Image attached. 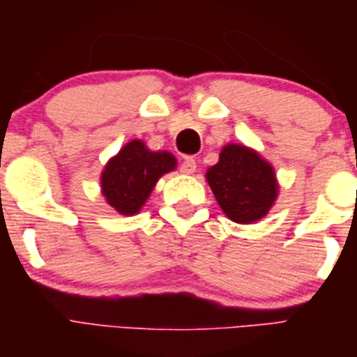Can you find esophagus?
Listing matches in <instances>:
<instances>
[{
    "label": "esophagus",
    "instance_id": "1",
    "mask_svg": "<svg viewBox=\"0 0 357 357\" xmlns=\"http://www.w3.org/2000/svg\"><path fill=\"white\" fill-rule=\"evenodd\" d=\"M181 172L184 173V175H193V173L197 172V160L191 159V157H189V159L182 160Z\"/></svg>",
    "mask_w": 357,
    "mask_h": 357
}]
</instances>
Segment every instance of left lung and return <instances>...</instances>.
Instances as JSON below:
<instances>
[{"label": "left lung", "mask_w": 357, "mask_h": 357, "mask_svg": "<svg viewBox=\"0 0 357 357\" xmlns=\"http://www.w3.org/2000/svg\"><path fill=\"white\" fill-rule=\"evenodd\" d=\"M206 181L225 216L241 225L263 220L279 197L273 166L245 144H225Z\"/></svg>", "instance_id": "left-lung-1"}]
</instances>
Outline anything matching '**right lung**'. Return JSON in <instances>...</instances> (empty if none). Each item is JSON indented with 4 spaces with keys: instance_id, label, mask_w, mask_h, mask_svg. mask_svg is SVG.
<instances>
[{
    "instance_id": "add662e5",
    "label": "right lung",
    "mask_w": 357,
    "mask_h": 357,
    "mask_svg": "<svg viewBox=\"0 0 357 357\" xmlns=\"http://www.w3.org/2000/svg\"><path fill=\"white\" fill-rule=\"evenodd\" d=\"M176 168L169 151H153L141 139L128 141L103 168L100 188L105 202L123 216H134L146 204L159 178Z\"/></svg>"
}]
</instances>
